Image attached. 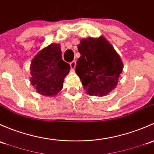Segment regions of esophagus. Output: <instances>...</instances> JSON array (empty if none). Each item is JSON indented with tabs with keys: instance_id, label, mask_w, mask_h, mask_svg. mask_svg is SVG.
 <instances>
[{
	"instance_id": "obj_1",
	"label": "esophagus",
	"mask_w": 154,
	"mask_h": 154,
	"mask_svg": "<svg viewBox=\"0 0 154 154\" xmlns=\"http://www.w3.org/2000/svg\"><path fill=\"white\" fill-rule=\"evenodd\" d=\"M69 65H70L71 69H74L75 67V65H76V61H72L69 63Z\"/></svg>"
}]
</instances>
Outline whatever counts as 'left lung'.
Listing matches in <instances>:
<instances>
[{"label": "left lung", "instance_id": "1", "mask_svg": "<svg viewBox=\"0 0 154 154\" xmlns=\"http://www.w3.org/2000/svg\"><path fill=\"white\" fill-rule=\"evenodd\" d=\"M75 72L88 94L102 96L116 87L123 69L119 55L104 37L82 39Z\"/></svg>", "mask_w": 154, "mask_h": 154}]
</instances>
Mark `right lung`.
<instances>
[{
  "mask_svg": "<svg viewBox=\"0 0 154 154\" xmlns=\"http://www.w3.org/2000/svg\"><path fill=\"white\" fill-rule=\"evenodd\" d=\"M61 57L59 44H50L33 58L30 66L31 84L38 93L53 96L62 89L70 66Z\"/></svg>",
  "mask_w": 154,
  "mask_h": 154,
  "instance_id": "1",
  "label": "right lung"
}]
</instances>
